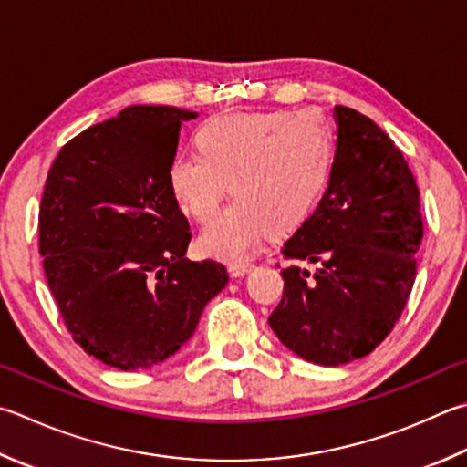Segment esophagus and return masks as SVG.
<instances>
[{"mask_svg":"<svg viewBox=\"0 0 467 467\" xmlns=\"http://www.w3.org/2000/svg\"><path fill=\"white\" fill-rule=\"evenodd\" d=\"M253 267H255V263H251V261H234L228 265V271H231L234 277H241L244 274H249Z\"/></svg>","mask_w":467,"mask_h":467,"instance_id":"34e87169","label":"esophagus"}]
</instances>
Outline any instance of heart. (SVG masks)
Segmentation results:
<instances>
[{
  "label": "heart",
  "instance_id": "b5f03b06",
  "mask_svg": "<svg viewBox=\"0 0 467 467\" xmlns=\"http://www.w3.org/2000/svg\"><path fill=\"white\" fill-rule=\"evenodd\" d=\"M198 155H180L167 169L169 190L183 214L204 223L226 183L233 204L202 231L212 257L244 259L271 233L287 236L308 223L335 171V132L320 112L218 114L193 132Z\"/></svg>",
  "mask_w": 467,
  "mask_h": 467
}]
</instances>
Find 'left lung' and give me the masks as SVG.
<instances>
[{
    "label": "left lung",
    "instance_id": "left-lung-1",
    "mask_svg": "<svg viewBox=\"0 0 467 467\" xmlns=\"http://www.w3.org/2000/svg\"><path fill=\"white\" fill-rule=\"evenodd\" d=\"M335 171L315 214L284 243V296L269 327L298 358H366L400 318L417 275L420 193L394 140L358 109L335 106Z\"/></svg>",
    "mask_w": 467,
    "mask_h": 467
}]
</instances>
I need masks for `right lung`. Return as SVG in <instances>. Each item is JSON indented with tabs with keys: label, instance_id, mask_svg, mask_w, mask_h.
I'll list each match as a JSON object with an SVG mask.
<instances>
[{
	"label": "right lung",
	"instance_id": "right-lung-1",
	"mask_svg": "<svg viewBox=\"0 0 467 467\" xmlns=\"http://www.w3.org/2000/svg\"><path fill=\"white\" fill-rule=\"evenodd\" d=\"M196 112L130 106L58 150L38 214L45 277L73 341L124 371L171 358L228 284L218 261L185 257L188 218L167 169Z\"/></svg>",
	"mask_w": 467,
	"mask_h": 467
}]
</instances>
